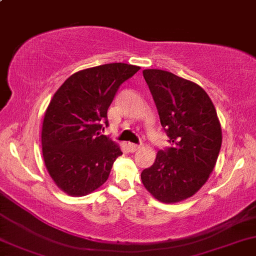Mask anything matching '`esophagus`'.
Segmentation results:
<instances>
[{
	"label": "esophagus",
	"instance_id": "esophagus-1",
	"mask_svg": "<svg viewBox=\"0 0 256 256\" xmlns=\"http://www.w3.org/2000/svg\"><path fill=\"white\" fill-rule=\"evenodd\" d=\"M128 148H129V150H130V152L134 153V152H136L138 150H140L141 146H138V144H129Z\"/></svg>",
	"mask_w": 256,
	"mask_h": 256
}]
</instances>
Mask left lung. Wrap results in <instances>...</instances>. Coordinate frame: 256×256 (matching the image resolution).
I'll list each match as a JSON object with an SVG mask.
<instances>
[{"mask_svg": "<svg viewBox=\"0 0 256 256\" xmlns=\"http://www.w3.org/2000/svg\"><path fill=\"white\" fill-rule=\"evenodd\" d=\"M142 74L172 147L156 153L141 180L156 200L178 203L198 192L215 168L220 123L212 100L198 84L158 68Z\"/></svg>", "mask_w": 256, "mask_h": 256, "instance_id": "1", "label": "left lung"}]
</instances>
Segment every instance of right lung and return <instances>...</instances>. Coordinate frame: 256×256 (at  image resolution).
I'll use <instances>...</instances> for the list:
<instances>
[{"instance_id": "add662e5", "label": "right lung", "mask_w": 256, "mask_h": 256, "mask_svg": "<svg viewBox=\"0 0 256 256\" xmlns=\"http://www.w3.org/2000/svg\"><path fill=\"white\" fill-rule=\"evenodd\" d=\"M138 66L112 62L78 71L53 94L41 129L42 156L56 185L82 197L106 182L120 146L100 134L106 112L123 82Z\"/></svg>"}]
</instances>
